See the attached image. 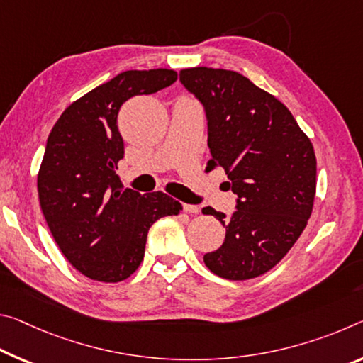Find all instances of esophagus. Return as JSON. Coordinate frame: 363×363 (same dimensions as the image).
<instances>
[{
	"mask_svg": "<svg viewBox=\"0 0 363 363\" xmlns=\"http://www.w3.org/2000/svg\"><path fill=\"white\" fill-rule=\"evenodd\" d=\"M184 211L186 213H199L200 208L197 205H189V203H184Z\"/></svg>",
	"mask_w": 363,
	"mask_h": 363,
	"instance_id": "34e87169",
	"label": "esophagus"
}]
</instances>
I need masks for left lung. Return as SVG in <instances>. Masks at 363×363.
<instances>
[{
  "label": "left lung",
  "mask_w": 363,
  "mask_h": 363,
  "mask_svg": "<svg viewBox=\"0 0 363 363\" xmlns=\"http://www.w3.org/2000/svg\"><path fill=\"white\" fill-rule=\"evenodd\" d=\"M181 82L203 103L211 169L223 168L238 195L233 216L206 206L226 228L224 242L203 255L224 279L257 278L297 242L313 210L316 157L289 109L242 74L182 69Z\"/></svg>",
  "instance_id": "8db88e82"
}]
</instances>
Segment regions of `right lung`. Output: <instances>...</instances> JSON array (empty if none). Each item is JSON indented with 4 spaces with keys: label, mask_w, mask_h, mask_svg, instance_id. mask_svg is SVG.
Listing matches in <instances>:
<instances>
[{
    "label": "right lung",
    "mask_w": 363,
    "mask_h": 363,
    "mask_svg": "<svg viewBox=\"0 0 363 363\" xmlns=\"http://www.w3.org/2000/svg\"><path fill=\"white\" fill-rule=\"evenodd\" d=\"M176 80L177 72L163 67L121 72L71 103L50 132L37 179L40 208L62 255L90 279H128L143 260L152 224L182 210L161 191H123L116 174L123 103Z\"/></svg>",
    "instance_id": "obj_1"
}]
</instances>
